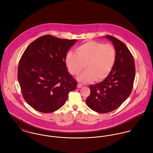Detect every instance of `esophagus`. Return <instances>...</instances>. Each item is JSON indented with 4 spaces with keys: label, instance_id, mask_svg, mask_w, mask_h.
<instances>
[{
    "label": "esophagus",
    "instance_id": "esophagus-1",
    "mask_svg": "<svg viewBox=\"0 0 153 153\" xmlns=\"http://www.w3.org/2000/svg\"><path fill=\"white\" fill-rule=\"evenodd\" d=\"M77 87L78 88H81L82 87V85L81 84H78V85H77Z\"/></svg>",
    "mask_w": 153,
    "mask_h": 153
}]
</instances>
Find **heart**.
<instances>
[{"mask_svg":"<svg viewBox=\"0 0 153 153\" xmlns=\"http://www.w3.org/2000/svg\"><path fill=\"white\" fill-rule=\"evenodd\" d=\"M76 53L70 51L66 56V63L69 72L79 74L84 68L86 70L78 80L86 83L94 79L100 82L105 79L112 71L116 61V51L111 44L89 41L79 46Z\"/></svg>","mask_w":153,"mask_h":153,"instance_id":"heart-1","label":"heart"}]
</instances>
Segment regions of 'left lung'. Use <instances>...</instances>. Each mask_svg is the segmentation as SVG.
Here are the masks:
<instances>
[{"mask_svg": "<svg viewBox=\"0 0 153 153\" xmlns=\"http://www.w3.org/2000/svg\"><path fill=\"white\" fill-rule=\"evenodd\" d=\"M116 51V61L109 75L102 82L91 85L86 99L88 106L98 112L107 113L118 108L130 96L135 75L134 59L123 42L107 35Z\"/></svg>", "mask_w": 153, "mask_h": 153, "instance_id": "left-lung-1", "label": "left lung"}]
</instances>
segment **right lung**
<instances>
[{"label": "right lung", "mask_w": 153, "mask_h": 153, "mask_svg": "<svg viewBox=\"0 0 153 153\" xmlns=\"http://www.w3.org/2000/svg\"><path fill=\"white\" fill-rule=\"evenodd\" d=\"M76 41L46 35L24 51L18 80L23 98L33 109L44 113L55 111L76 89L77 82L68 72L65 60L67 52Z\"/></svg>", "instance_id": "right-lung-1"}]
</instances>
